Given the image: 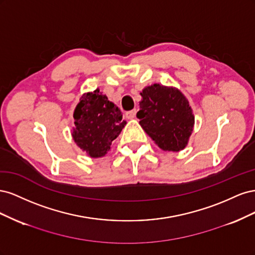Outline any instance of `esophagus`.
<instances>
[{
	"label": "esophagus",
	"instance_id": "34e87169",
	"mask_svg": "<svg viewBox=\"0 0 255 255\" xmlns=\"http://www.w3.org/2000/svg\"><path fill=\"white\" fill-rule=\"evenodd\" d=\"M135 116H136V111H135V110H134V111H129V112H127V113H126V118H127L128 120L134 119Z\"/></svg>",
	"mask_w": 255,
	"mask_h": 255
}]
</instances>
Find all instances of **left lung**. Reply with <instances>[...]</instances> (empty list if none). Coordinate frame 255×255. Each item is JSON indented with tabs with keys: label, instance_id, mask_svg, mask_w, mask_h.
I'll list each match as a JSON object with an SVG mask.
<instances>
[{
	"label": "left lung",
	"instance_id": "left-lung-1",
	"mask_svg": "<svg viewBox=\"0 0 255 255\" xmlns=\"http://www.w3.org/2000/svg\"><path fill=\"white\" fill-rule=\"evenodd\" d=\"M139 125L159 148L179 152L186 148L195 126V116L181 90L153 84L140 92Z\"/></svg>",
	"mask_w": 255,
	"mask_h": 255
}]
</instances>
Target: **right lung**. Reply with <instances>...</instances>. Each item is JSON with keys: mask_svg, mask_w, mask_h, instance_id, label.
I'll return each mask as SVG.
<instances>
[{"mask_svg": "<svg viewBox=\"0 0 255 255\" xmlns=\"http://www.w3.org/2000/svg\"><path fill=\"white\" fill-rule=\"evenodd\" d=\"M73 118V140L92 158L103 157L127 125L118 106L111 102L99 88L81 97Z\"/></svg>", "mask_w": 255, "mask_h": 255, "instance_id": "add662e5", "label": "right lung"}]
</instances>
